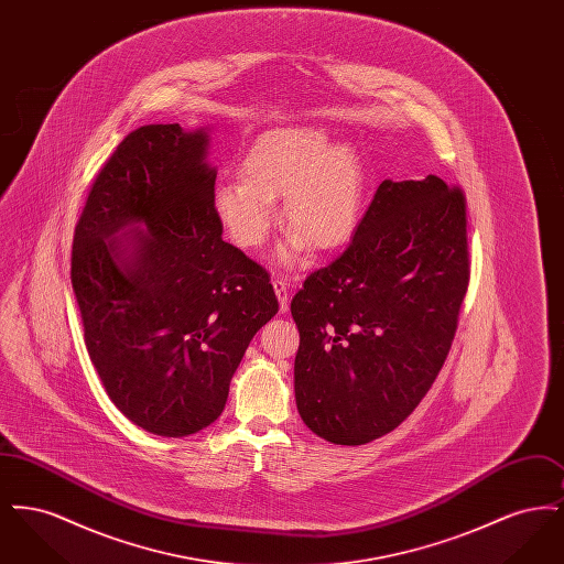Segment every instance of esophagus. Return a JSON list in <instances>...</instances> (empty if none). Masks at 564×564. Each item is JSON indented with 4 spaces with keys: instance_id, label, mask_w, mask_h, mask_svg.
Listing matches in <instances>:
<instances>
[{
    "instance_id": "34e87169",
    "label": "esophagus",
    "mask_w": 564,
    "mask_h": 564,
    "mask_svg": "<svg viewBox=\"0 0 564 564\" xmlns=\"http://www.w3.org/2000/svg\"><path fill=\"white\" fill-rule=\"evenodd\" d=\"M272 288H274V294L279 297L281 313H288V306H290V285L283 279H274Z\"/></svg>"
}]
</instances>
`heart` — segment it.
<instances>
[{"instance_id":"heart-1","label":"heart","mask_w":564,"mask_h":564,"mask_svg":"<svg viewBox=\"0 0 564 564\" xmlns=\"http://www.w3.org/2000/svg\"><path fill=\"white\" fill-rule=\"evenodd\" d=\"M242 177L219 182L212 209L226 237L241 249H258L276 224L290 228L274 260L294 269L308 247L334 251L349 241L361 219L366 166L359 152L319 127H276L260 134L241 162Z\"/></svg>"}]
</instances>
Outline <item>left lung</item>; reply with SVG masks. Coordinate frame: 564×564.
I'll return each instance as SVG.
<instances>
[{
	"label": "left lung",
	"instance_id": "1",
	"mask_svg": "<svg viewBox=\"0 0 564 564\" xmlns=\"http://www.w3.org/2000/svg\"><path fill=\"white\" fill-rule=\"evenodd\" d=\"M467 283L463 192L384 180L349 249L292 300L304 425L340 446L402 425L444 366Z\"/></svg>",
	"mask_w": 564,
	"mask_h": 564
}]
</instances>
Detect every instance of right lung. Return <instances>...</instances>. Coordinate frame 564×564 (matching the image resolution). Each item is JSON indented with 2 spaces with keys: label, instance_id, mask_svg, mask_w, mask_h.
I'll return each instance as SVG.
<instances>
[{
  "label": "right lung",
  "instance_id": "right-lung-1",
  "mask_svg": "<svg viewBox=\"0 0 564 564\" xmlns=\"http://www.w3.org/2000/svg\"><path fill=\"white\" fill-rule=\"evenodd\" d=\"M209 127L122 139L86 198L72 251L84 343L109 400L162 437L205 430L279 302L269 272L221 241Z\"/></svg>",
  "mask_w": 564,
  "mask_h": 564
}]
</instances>
